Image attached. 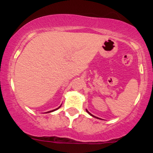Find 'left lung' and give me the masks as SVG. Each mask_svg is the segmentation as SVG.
Segmentation results:
<instances>
[{"instance_id":"1","label":"left lung","mask_w":153,"mask_h":153,"mask_svg":"<svg viewBox=\"0 0 153 153\" xmlns=\"http://www.w3.org/2000/svg\"><path fill=\"white\" fill-rule=\"evenodd\" d=\"M85 110H86V111L88 112V114H90L91 116H92V117H95V118H97V119H99V117H95V116H94V115H93V114H91L90 113V112H89V111H88L87 109H85Z\"/></svg>"}]
</instances>
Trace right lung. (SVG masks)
I'll return each instance as SVG.
<instances>
[{
    "label": "right lung",
    "instance_id": "add662e5",
    "mask_svg": "<svg viewBox=\"0 0 153 153\" xmlns=\"http://www.w3.org/2000/svg\"><path fill=\"white\" fill-rule=\"evenodd\" d=\"M60 106H59L58 108H55V109H54V110H52V111H47V112H46V113H50V112H52V111H56V110H57L59 108H60Z\"/></svg>",
    "mask_w": 153,
    "mask_h": 153
}]
</instances>
